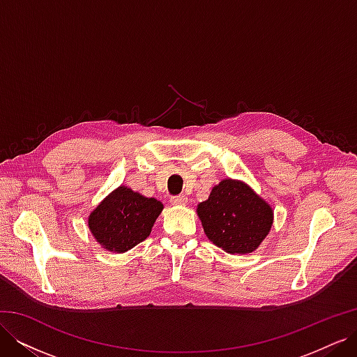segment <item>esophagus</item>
<instances>
[{"mask_svg":"<svg viewBox=\"0 0 357 357\" xmlns=\"http://www.w3.org/2000/svg\"><path fill=\"white\" fill-rule=\"evenodd\" d=\"M188 202V198L185 195H177L171 198V204L172 205H185Z\"/></svg>","mask_w":357,"mask_h":357,"instance_id":"34e87169","label":"esophagus"}]
</instances>
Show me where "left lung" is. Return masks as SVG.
Wrapping results in <instances>:
<instances>
[{
  "label": "left lung",
  "instance_id": "obj_1",
  "mask_svg": "<svg viewBox=\"0 0 357 357\" xmlns=\"http://www.w3.org/2000/svg\"><path fill=\"white\" fill-rule=\"evenodd\" d=\"M197 213L208 240L231 255L252 253L273 226L274 211L244 181L225 178Z\"/></svg>",
  "mask_w": 357,
  "mask_h": 357
}]
</instances>
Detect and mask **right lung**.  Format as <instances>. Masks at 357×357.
Wrapping results in <instances>:
<instances>
[{
  "instance_id": "1",
  "label": "right lung",
  "mask_w": 357,
  "mask_h": 357,
  "mask_svg": "<svg viewBox=\"0 0 357 357\" xmlns=\"http://www.w3.org/2000/svg\"><path fill=\"white\" fill-rule=\"evenodd\" d=\"M164 205L126 186H119L89 214L88 225L96 243L113 253H125L152 232Z\"/></svg>"
}]
</instances>
